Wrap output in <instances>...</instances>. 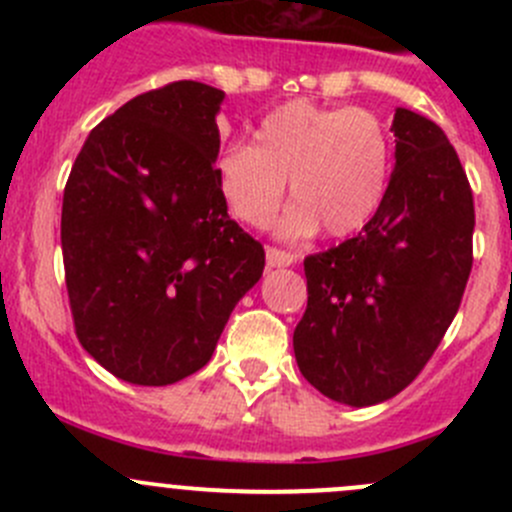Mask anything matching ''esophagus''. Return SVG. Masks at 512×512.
I'll list each match as a JSON object with an SVG mask.
<instances>
[{
    "label": "esophagus",
    "instance_id": "34e87169",
    "mask_svg": "<svg viewBox=\"0 0 512 512\" xmlns=\"http://www.w3.org/2000/svg\"><path fill=\"white\" fill-rule=\"evenodd\" d=\"M265 255H267V267H289L294 260H297L292 252L280 250V247H267Z\"/></svg>",
    "mask_w": 512,
    "mask_h": 512
}]
</instances>
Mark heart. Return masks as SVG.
I'll use <instances>...</instances> for the list:
<instances>
[{
  "label": "heart",
  "mask_w": 512,
  "mask_h": 512,
  "mask_svg": "<svg viewBox=\"0 0 512 512\" xmlns=\"http://www.w3.org/2000/svg\"><path fill=\"white\" fill-rule=\"evenodd\" d=\"M394 168L389 128L366 108L289 101L260 121L255 146L237 143L218 158V185L240 223L262 227L285 198L294 203L277 230L332 237L364 230L384 205Z\"/></svg>",
  "instance_id": "b5f03b06"
}]
</instances>
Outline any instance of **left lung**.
<instances>
[{
  "label": "left lung",
  "instance_id": "1",
  "mask_svg": "<svg viewBox=\"0 0 512 512\" xmlns=\"http://www.w3.org/2000/svg\"><path fill=\"white\" fill-rule=\"evenodd\" d=\"M384 205L342 245L304 260L294 329L304 379L327 399L374 406L404 391L451 327L473 265V193L446 133L396 108Z\"/></svg>",
  "mask_w": 512,
  "mask_h": 512
}]
</instances>
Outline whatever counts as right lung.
Segmentation results:
<instances>
[{
    "label": "right lung",
    "instance_id": "add662e5",
    "mask_svg": "<svg viewBox=\"0 0 512 512\" xmlns=\"http://www.w3.org/2000/svg\"><path fill=\"white\" fill-rule=\"evenodd\" d=\"M225 91L175 81L89 133L61 208L76 337L136 386L203 369L265 250L227 215L215 160Z\"/></svg>",
    "mask_w": 512,
    "mask_h": 512
}]
</instances>
